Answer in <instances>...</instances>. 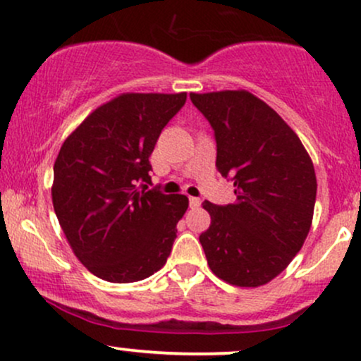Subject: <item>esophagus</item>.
Masks as SVG:
<instances>
[{"label":"esophagus","mask_w":361,"mask_h":361,"mask_svg":"<svg viewBox=\"0 0 361 361\" xmlns=\"http://www.w3.org/2000/svg\"><path fill=\"white\" fill-rule=\"evenodd\" d=\"M200 198H197V197H190V207H192V209H198V207H200Z\"/></svg>","instance_id":"1"}]
</instances>
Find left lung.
Instances as JSON below:
<instances>
[{"instance_id": "left-lung-1", "label": "left lung", "mask_w": 361, "mask_h": 361, "mask_svg": "<svg viewBox=\"0 0 361 361\" xmlns=\"http://www.w3.org/2000/svg\"><path fill=\"white\" fill-rule=\"evenodd\" d=\"M209 120L219 173L234 181L235 202H204L210 227L200 234L214 275L259 287L300 251L312 224L317 181L312 161L285 120L250 91L190 93Z\"/></svg>"}]
</instances>
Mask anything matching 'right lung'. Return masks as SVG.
Listing matches in <instances>:
<instances>
[{
	"mask_svg": "<svg viewBox=\"0 0 361 361\" xmlns=\"http://www.w3.org/2000/svg\"><path fill=\"white\" fill-rule=\"evenodd\" d=\"M185 102L186 93L120 94L62 144L54 210L74 255L98 279L130 283L166 263L188 198L137 185L151 180L149 156Z\"/></svg>",
	"mask_w": 361,
	"mask_h": 361,
	"instance_id": "add662e5",
	"label": "right lung"
}]
</instances>
